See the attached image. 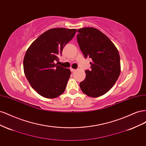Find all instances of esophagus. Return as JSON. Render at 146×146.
I'll list each match as a JSON object with an SVG mask.
<instances>
[{
    "label": "esophagus",
    "mask_w": 146,
    "mask_h": 146,
    "mask_svg": "<svg viewBox=\"0 0 146 146\" xmlns=\"http://www.w3.org/2000/svg\"><path fill=\"white\" fill-rule=\"evenodd\" d=\"M70 70H71L72 72H75L76 70V69H73V68H70Z\"/></svg>",
    "instance_id": "obj_1"
}]
</instances>
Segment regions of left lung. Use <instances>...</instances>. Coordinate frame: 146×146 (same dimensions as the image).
<instances>
[{"label": "left lung", "mask_w": 146, "mask_h": 146, "mask_svg": "<svg viewBox=\"0 0 146 146\" xmlns=\"http://www.w3.org/2000/svg\"><path fill=\"white\" fill-rule=\"evenodd\" d=\"M77 42L85 58L89 57L91 70H85L86 78L80 82L84 94L92 98L105 94L115 84L121 73L120 56L113 42L98 29L78 30Z\"/></svg>", "instance_id": "left-lung-1"}]
</instances>
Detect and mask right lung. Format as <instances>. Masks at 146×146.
<instances>
[{
	"mask_svg": "<svg viewBox=\"0 0 146 146\" xmlns=\"http://www.w3.org/2000/svg\"><path fill=\"white\" fill-rule=\"evenodd\" d=\"M76 32L75 29H50L35 39L26 51L23 61L25 76L31 86L44 98H57L66 90L71 72L56 61Z\"/></svg>",
	"mask_w": 146,
	"mask_h": 146,
	"instance_id": "add662e5",
	"label": "right lung"
}]
</instances>
